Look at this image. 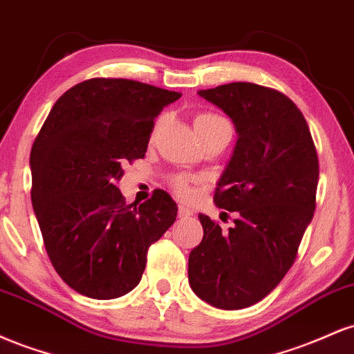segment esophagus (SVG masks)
Masks as SVG:
<instances>
[{
  "label": "esophagus",
  "instance_id": "1",
  "mask_svg": "<svg viewBox=\"0 0 354 354\" xmlns=\"http://www.w3.org/2000/svg\"><path fill=\"white\" fill-rule=\"evenodd\" d=\"M191 216H193V211L189 208H186V206H180V208H178V218L180 219H188Z\"/></svg>",
  "mask_w": 354,
  "mask_h": 354
}]
</instances>
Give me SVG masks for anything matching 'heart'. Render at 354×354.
Segmentation results:
<instances>
[{
	"mask_svg": "<svg viewBox=\"0 0 354 354\" xmlns=\"http://www.w3.org/2000/svg\"><path fill=\"white\" fill-rule=\"evenodd\" d=\"M165 123V118L161 116L160 120L156 121L153 128V136L160 131V128ZM193 126L196 129V133L200 135V138L205 143L206 140H209L211 136L218 135L223 128H228L230 123L225 120L223 116L216 115V113L211 111H198L196 115L193 116ZM169 188L173 189V193L176 194L178 198H189L191 196V186H189V180L183 174H174V176L169 180Z\"/></svg>",
	"mask_w": 354,
	"mask_h": 354,
	"instance_id": "1",
	"label": "heart"
}]
</instances>
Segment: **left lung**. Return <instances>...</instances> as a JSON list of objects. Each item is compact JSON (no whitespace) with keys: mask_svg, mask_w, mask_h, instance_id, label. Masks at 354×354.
I'll return each instance as SVG.
<instances>
[{"mask_svg":"<svg viewBox=\"0 0 354 354\" xmlns=\"http://www.w3.org/2000/svg\"><path fill=\"white\" fill-rule=\"evenodd\" d=\"M200 96L236 126V148L214 203L238 218L223 231L198 216L203 239L189 253L188 279L211 306L241 310L270 295L293 266L316 208L318 153L303 113L281 91L238 81Z\"/></svg>","mask_w":354,"mask_h":354,"instance_id":"left-lung-1","label":"left lung"}]
</instances>
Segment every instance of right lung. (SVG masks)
I'll return each instance as SVG.
<instances>
[{
    "instance_id": "right-lung-1",
    "label": "right lung",
    "mask_w": 354,
    "mask_h": 354,
    "mask_svg": "<svg viewBox=\"0 0 354 354\" xmlns=\"http://www.w3.org/2000/svg\"><path fill=\"white\" fill-rule=\"evenodd\" d=\"M181 93L123 78H91L51 108L31 148V201L51 265L95 299L140 283L149 246L176 219L163 189L126 205L116 181L145 158L154 118Z\"/></svg>"
}]
</instances>
